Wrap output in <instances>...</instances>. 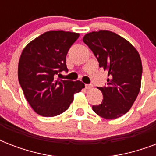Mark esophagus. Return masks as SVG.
<instances>
[{
    "mask_svg": "<svg viewBox=\"0 0 156 156\" xmlns=\"http://www.w3.org/2000/svg\"><path fill=\"white\" fill-rule=\"evenodd\" d=\"M86 89L87 90H90V89H92L93 88V86L91 84H86Z\"/></svg>",
    "mask_w": 156,
    "mask_h": 156,
    "instance_id": "34e87169",
    "label": "esophagus"
}]
</instances>
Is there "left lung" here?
<instances>
[{"instance_id":"obj_1","label":"left lung","mask_w":156,"mask_h":156,"mask_svg":"<svg viewBox=\"0 0 156 156\" xmlns=\"http://www.w3.org/2000/svg\"><path fill=\"white\" fill-rule=\"evenodd\" d=\"M83 40L109 76L108 86L99 87L102 103L93 105V111L107 120L118 118L130 109L140 91L143 66L139 53L126 39L109 30L87 33Z\"/></svg>"}]
</instances>
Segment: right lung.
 <instances>
[{
	"label": "right lung",
	"mask_w": 156,
	"mask_h": 156,
	"mask_svg": "<svg viewBox=\"0 0 156 156\" xmlns=\"http://www.w3.org/2000/svg\"><path fill=\"white\" fill-rule=\"evenodd\" d=\"M79 37L78 33L50 30L28 44L18 62V81L33 110L46 117L69 108L73 95L85 87L81 81L59 80L55 76L67 71L66 55Z\"/></svg>",
	"instance_id": "obj_1"
}]
</instances>
